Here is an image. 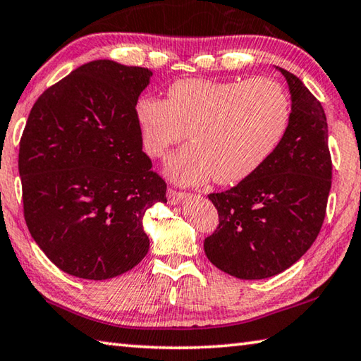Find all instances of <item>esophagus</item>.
Wrapping results in <instances>:
<instances>
[{"label": "esophagus", "mask_w": 361, "mask_h": 361, "mask_svg": "<svg viewBox=\"0 0 361 361\" xmlns=\"http://www.w3.org/2000/svg\"><path fill=\"white\" fill-rule=\"evenodd\" d=\"M166 197H168L169 204H177V203H180V201H184L185 198H188V193L174 190V188H168Z\"/></svg>", "instance_id": "1"}]
</instances>
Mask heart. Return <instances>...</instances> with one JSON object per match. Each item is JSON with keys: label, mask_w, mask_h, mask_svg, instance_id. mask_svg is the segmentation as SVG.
<instances>
[{"label": "heart", "mask_w": 361, "mask_h": 361, "mask_svg": "<svg viewBox=\"0 0 361 361\" xmlns=\"http://www.w3.org/2000/svg\"><path fill=\"white\" fill-rule=\"evenodd\" d=\"M135 117L152 158L163 157L188 131L192 144L166 163L171 179L201 184L212 177L231 185L257 173L279 147L292 103L274 79H185L168 88V101L139 98Z\"/></svg>", "instance_id": "1"}]
</instances>
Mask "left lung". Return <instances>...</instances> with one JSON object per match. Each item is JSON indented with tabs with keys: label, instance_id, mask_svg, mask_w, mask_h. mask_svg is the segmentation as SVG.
<instances>
[{
	"label": "left lung",
	"instance_id": "obj_1",
	"mask_svg": "<svg viewBox=\"0 0 361 361\" xmlns=\"http://www.w3.org/2000/svg\"><path fill=\"white\" fill-rule=\"evenodd\" d=\"M277 69L292 94L286 136L257 173L209 195L219 226L204 239L206 257L238 279H267L298 262L319 236L331 188L324 107L295 74Z\"/></svg>",
	"mask_w": 361,
	"mask_h": 361
}]
</instances>
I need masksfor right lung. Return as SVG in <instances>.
<instances>
[{"instance_id": "add662e5", "label": "right lung", "mask_w": 361, "mask_h": 361, "mask_svg": "<svg viewBox=\"0 0 361 361\" xmlns=\"http://www.w3.org/2000/svg\"><path fill=\"white\" fill-rule=\"evenodd\" d=\"M150 75L112 60L85 63L36 99L25 125V222L49 260L80 279L135 268L149 252L144 214L166 203L135 117Z\"/></svg>"}]
</instances>
